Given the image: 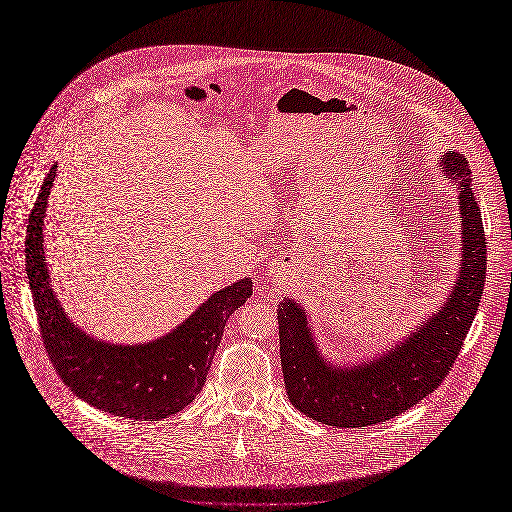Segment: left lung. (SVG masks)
Returning <instances> with one entry per match:
<instances>
[{"instance_id":"1","label":"left lung","mask_w":512,"mask_h":512,"mask_svg":"<svg viewBox=\"0 0 512 512\" xmlns=\"http://www.w3.org/2000/svg\"><path fill=\"white\" fill-rule=\"evenodd\" d=\"M460 180L462 270L452 296L426 324L388 354L354 368H332L318 354L304 312L292 300L278 308L280 358L290 402L322 424L356 428L386 422L434 392L452 368L478 310L486 278V240L462 154L442 158Z\"/></svg>"}]
</instances>
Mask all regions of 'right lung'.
Listing matches in <instances>:
<instances>
[{
	"mask_svg": "<svg viewBox=\"0 0 512 512\" xmlns=\"http://www.w3.org/2000/svg\"><path fill=\"white\" fill-rule=\"evenodd\" d=\"M56 164L42 184L26 234V270L44 348L64 384L88 404L134 420H162L202 390L228 318L250 298L244 278L208 298L182 326L142 346H114L80 332L60 308L44 256V214Z\"/></svg>",
	"mask_w": 512,
	"mask_h": 512,
	"instance_id": "1",
	"label": "right lung"
}]
</instances>
